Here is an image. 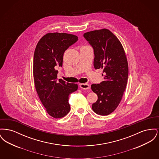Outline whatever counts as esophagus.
<instances>
[{"label": "esophagus", "instance_id": "1", "mask_svg": "<svg viewBox=\"0 0 159 159\" xmlns=\"http://www.w3.org/2000/svg\"><path fill=\"white\" fill-rule=\"evenodd\" d=\"M79 86L83 89H90V86L88 83H80V84H79Z\"/></svg>", "mask_w": 159, "mask_h": 159}]
</instances>
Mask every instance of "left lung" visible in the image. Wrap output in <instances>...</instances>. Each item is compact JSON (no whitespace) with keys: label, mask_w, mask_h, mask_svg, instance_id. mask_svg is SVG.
I'll list each match as a JSON object with an SVG mask.
<instances>
[{"label":"left lung","mask_w":159,"mask_h":159,"mask_svg":"<svg viewBox=\"0 0 159 159\" xmlns=\"http://www.w3.org/2000/svg\"><path fill=\"white\" fill-rule=\"evenodd\" d=\"M84 38L93 47L95 69H103L104 81L92 84L91 89L98 95L92 108L99 115L113 113L121 101L128 77V63L121 42L106 29L85 33Z\"/></svg>","instance_id":"left-lung-1"}]
</instances>
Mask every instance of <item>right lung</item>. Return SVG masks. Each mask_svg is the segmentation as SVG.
<instances>
[{"label":"right lung","mask_w":159,"mask_h":159,"mask_svg":"<svg viewBox=\"0 0 159 159\" xmlns=\"http://www.w3.org/2000/svg\"><path fill=\"white\" fill-rule=\"evenodd\" d=\"M78 40L75 35L66 33H49L38 42L33 59V77L38 96L46 111L55 119L69 113L70 93L77 91L76 83L57 80V67L62 66L65 51Z\"/></svg>","instance_id":"add662e5"}]
</instances>
